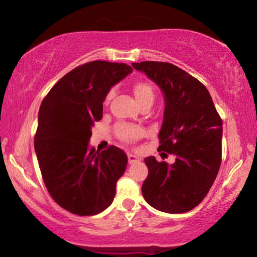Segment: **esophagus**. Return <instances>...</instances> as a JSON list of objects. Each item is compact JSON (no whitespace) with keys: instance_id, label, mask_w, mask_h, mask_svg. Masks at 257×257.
I'll return each instance as SVG.
<instances>
[{"instance_id":"obj_1","label":"esophagus","mask_w":257,"mask_h":257,"mask_svg":"<svg viewBox=\"0 0 257 257\" xmlns=\"http://www.w3.org/2000/svg\"><path fill=\"white\" fill-rule=\"evenodd\" d=\"M139 161H141V159L138 158V156H136V155H134V154H130V153H128V162L132 164V163H136V162H139Z\"/></svg>"}]
</instances>
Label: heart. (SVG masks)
<instances>
[{"label":"heart","instance_id":"1","mask_svg":"<svg viewBox=\"0 0 257 257\" xmlns=\"http://www.w3.org/2000/svg\"><path fill=\"white\" fill-rule=\"evenodd\" d=\"M133 90L135 94V97L141 104L142 106L147 105V104H152L155 98V90L154 87L150 84L149 81L139 80L136 81L133 85ZM113 95V90H108L107 94L104 98V103L107 104ZM114 134L121 142L127 143V144H133L136 141H138L143 135H144V129L136 124L130 123H118L114 127Z\"/></svg>","mask_w":257,"mask_h":257}]
</instances>
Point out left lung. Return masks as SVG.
Returning a JSON list of instances; mask_svg holds the SVG:
<instances>
[{
    "label": "left lung",
    "mask_w": 257,
    "mask_h": 257,
    "mask_svg": "<svg viewBox=\"0 0 257 257\" xmlns=\"http://www.w3.org/2000/svg\"><path fill=\"white\" fill-rule=\"evenodd\" d=\"M133 67L160 86L165 97L158 151L176 155L169 164L145 159L149 176L142 186L151 206L185 213L206 196L222 160V119L205 86L172 63L143 61Z\"/></svg>",
    "instance_id": "1"
}]
</instances>
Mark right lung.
Here are the masks:
<instances>
[{"mask_svg":"<svg viewBox=\"0 0 257 257\" xmlns=\"http://www.w3.org/2000/svg\"><path fill=\"white\" fill-rule=\"evenodd\" d=\"M132 71L125 63L87 62L61 78L41 104L34 146L43 181L72 214L95 215L114 198L127 155L113 145L101 153L88 151V141L103 116L105 95Z\"/></svg>","mask_w":257,"mask_h":257,"instance_id":"obj_1","label":"right lung"}]
</instances>
